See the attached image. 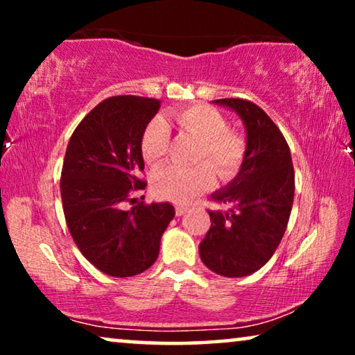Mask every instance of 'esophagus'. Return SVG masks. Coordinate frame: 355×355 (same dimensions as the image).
Returning <instances> with one entry per match:
<instances>
[{"label": "esophagus", "mask_w": 355, "mask_h": 355, "mask_svg": "<svg viewBox=\"0 0 355 355\" xmlns=\"http://www.w3.org/2000/svg\"><path fill=\"white\" fill-rule=\"evenodd\" d=\"M186 211H187V207H184V205H178L176 207V215L178 216H182Z\"/></svg>", "instance_id": "1"}]
</instances>
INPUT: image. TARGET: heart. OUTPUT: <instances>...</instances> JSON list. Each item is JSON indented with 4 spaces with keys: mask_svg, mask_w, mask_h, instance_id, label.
Segmentation results:
<instances>
[{
    "mask_svg": "<svg viewBox=\"0 0 355 355\" xmlns=\"http://www.w3.org/2000/svg\"><path fill=\"white\" fill-rule=\"evenodd\" d=\"M179 129L196 137L200 145L197 162H210L223 179L234 176L245 155V140L230 129L227 119L220 111L205 105H196L171 114ZM169 129L166 121H150L140 140V152L148 164H158L166 153ZM209 164V165H210ZM207 163L193 168L168 166L153 176L152 187L158 197L174 202H189L213 184V170Z\"/></svg>",
    "mask_w": 355,
    "mask_h": 355,
    "instance_id": "b5f03b06",
    "label": "heart"
}]
</instances>
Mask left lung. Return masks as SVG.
I'll return each instance as SVG.
<instances>
[{"mask_svg": "<svg viewBox=\"0 0 355 355\" xmlns=\"http://www.w3.org/2000/svg\"><path fill=\"white\" fill-rule=\"evenodd\" d=\"M213 103L244 123L245 155L237 176L211 193L230 208L208 211L211 226L198 252L213 273L242 278L260 270L283 239L293 210L294 168L288 142L263 110L241 98Z\"/></svg>", "mask_w": 355, "mask_h": 355, "instance_id": "8db88e82", "label": "left lung"}]
</instances>
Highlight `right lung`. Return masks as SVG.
Listing matches in <instances>:
<instances>
[{"mask_svg": "<svg viewBox=\"0 0 355 355\" xmlns=\"http://www.w3.org/2000/svg\"><path fill=\"white\" fill-rule=\"evenodd\" d=\"M162 101L111 96L96 105L67 144L61 198L69 232L82 255L105 275L128 278L158 259L159 241L174 218L171 203H137L124 210L140 181V140Z\"/></svg>", "mask_w": 355, "mask_h": 355, "instance_id": "right-lung-1", "label": "right lung"}]
</instances>
